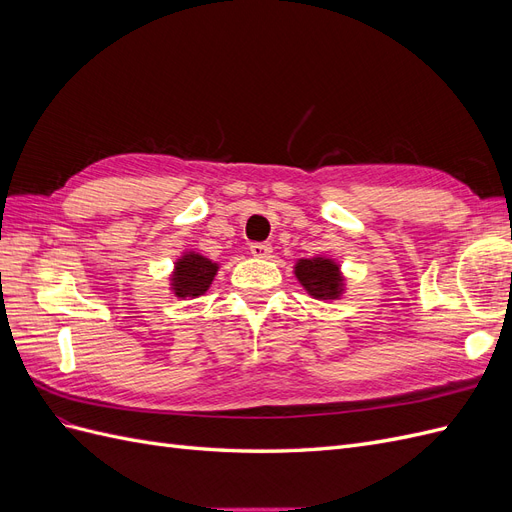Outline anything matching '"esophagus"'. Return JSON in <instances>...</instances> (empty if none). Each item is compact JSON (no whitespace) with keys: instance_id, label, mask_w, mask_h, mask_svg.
<instances>
[{"instance_id":"1","label":"esophagus","mask_w":512,"mask_h":512,"mask_svg":"<svg viewBox=\"0 0 512 512\" xmlns=\"http://www.w3.org/2000/svg\"><path fill=\"white\" fill-rule=\"evenodd\" d=\"M250 252H252V256H256V258H271L273 247H271L269 243H252V245H250Z\"/></svg>"}]
</instances>
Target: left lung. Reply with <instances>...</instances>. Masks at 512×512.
<instances>
[{
    "label": "left lung",
    "mask_w": 512,
    "mask_h": 512,
    "mask_svg": "<svg viewBox=\"0 0 512 512\" xmlns=\"http://www.w3.org/2000/svg\"><path fill=\"white\" fill-rule=\"evenodd\" d=\"M294 275L314 299L335 301L344 294V275L331 258H301L294 265Z\"/></svg>",
    "instance_id": "obj_1"
}]
</instances>
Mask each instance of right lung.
<instances>
[{"instance_id":"obj_1","label":"right lung","mask_w":512,"mask_h":512,"mask_svg":"<svg viewBox=\"0 0 512 512\" xmlns=\"http://www.w3.org/2000/svg\"><path fill=\"white\" fill-rule=\"evenodd\" d=\"M218 269V262L205 258L203 254L185 252L175 262V271L170 275V290L179 299L200 297L209 290Z\"/></svg>"}]
</instances>
